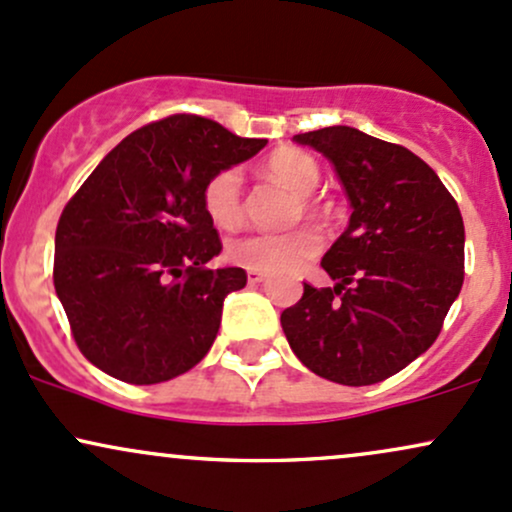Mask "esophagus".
<instances>
[{
  "instance_id": "1",
  "label": "esophagus",
  "mask_w": 512,
  "mask_h": 512,
  "mask_svg": "<svg viewBox=\"0 0 512 512\" xmlns=\"http://www.w3.org/2000/svg\"><path fill=\"white\" fill-rule=\"evenodd\" d=\"M264 279H267V274H262V272H252V269L248 272V284H250V286L262 284Z\"/></svg>"
}]
</instances>
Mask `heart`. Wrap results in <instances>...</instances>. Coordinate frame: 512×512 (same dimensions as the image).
<instances>
[{"label":"heart","mask_w":512,"mask_h":512,"mask_svg":"<svg viewBox=\"0 0 512 512\" xmlns=\"http://www.w3.org/2000/svg\"><path fill=\"white\" fill-rule=\"evenodd\" d=\"M264 173L269 178L279 180L289 190L301 195L303 209L315 211V202L310 192L320 182V166L308 151L286 149L274 151L264 161ZM204 209L209 219L219 228H233L243 221L245 216V192H243V173L240 168H221L204 185ZM301 214V209H298ZM322 248V236L315 226H298L284 233H264L250 231L243 236L228 240L226 257L228 262L238 267L252 269V272H291L301 267L310 257H315Z\"/></svg>","instance_id":"heart-1"}]
</instances>
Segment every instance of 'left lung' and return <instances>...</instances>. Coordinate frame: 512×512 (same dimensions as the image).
<instances>
[{
	"label": "left lung",
	"mask_w": 512,
	"mask_h": 512,
	"mask_svg": "<svg viewBox=\"0 0 512 512\" xmlns=\"http://www.w3.org/2000/svg\"><path fill=\"white\" fill-rule=\"evenodd\" d=\"M293 139L330 158L354 211L320 262L337 286L303 284L281 327L293 354L320 378L383 383L436 342L462 289L460 207L404 146L344 125Z\"/></svg>",
	"instance_id": "8db88e82"
}]
</instances>
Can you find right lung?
<instances>
[{"label": "right lung", "instance_id": "obj_1", "mask_svg": "<svg viewBox=\"0 0 512 512\" xmlns=\"http://www.w3.org/2000/svg\"><path fill=\"white\" fill-rule=\"evenodd\" d=\"M264 144L202 115H170L122 139L74 192L57 223L52 279L93 366L154 385L207 356L223 298L248 274L207 267L223 245L204 185Z\"/></svg>", "mask_w": 512, "mask_h": 512}]
</instances>
